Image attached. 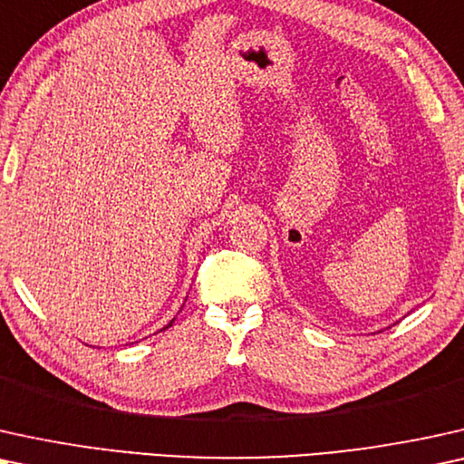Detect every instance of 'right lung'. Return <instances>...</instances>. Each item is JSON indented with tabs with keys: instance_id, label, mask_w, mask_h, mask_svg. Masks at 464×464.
Returning a JSON list of instances; mask_svg holds the SVG:
<instances>
[{
	"instance_id": "1",
	"label": "right lung",
	"mask_w": 464,
	"mask_h": 464,
	"mask_svg": "<svg viewBox=\"0 0 464 464\" xmlns=\"http://www.w3.org/2000/svg\"><path fill=\"white\" fill-rule=\"evenodd\" d=\"M168 326H171V323H169V324H168Z\"/></svg>"
}]
</instances>
